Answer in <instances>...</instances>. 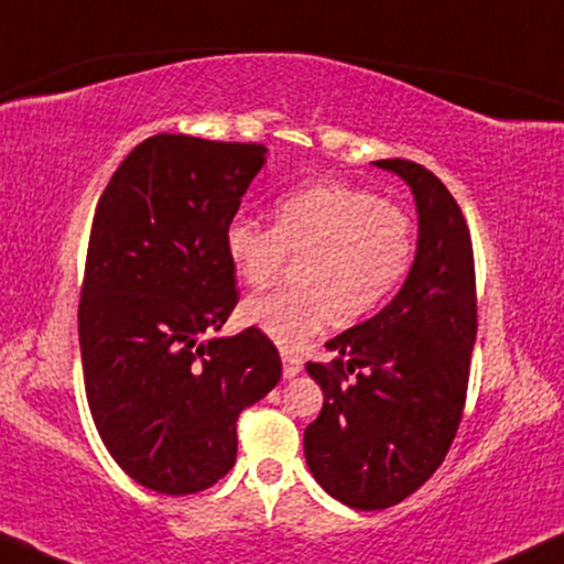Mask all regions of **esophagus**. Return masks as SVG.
I'll return each mask as SVG.
<instances>
[{"instance_id":"esophagus-1","label":"esophagus","mask_w":564,"mask_h":564,"mask_svg":"<svg viewBox=\"0 0 564 564\" xmlns=\"http://www.w3.org/2000/svg\"><path fill=\"white\" fill-rule=\"evenodd\" d=\"M303 372V359L295 357V354H282V375L284 380H292Z\"/></svg>"}]
</instances>
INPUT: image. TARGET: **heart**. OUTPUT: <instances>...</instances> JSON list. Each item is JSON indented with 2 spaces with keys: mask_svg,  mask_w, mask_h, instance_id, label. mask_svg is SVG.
I'll return each instance as SVG.
<instances>
[{
  "mask_svg": "<svg viewBox=\"0 0 564 564\" xmlns=\"http://www.w3.org/2000/svg\"><path fill=\"white\" fill-rule=\"evenodd\" d=\"M226 257L249 288H267L288 259L300 261L297 290L246 300L243 321L295 351L334 318H365L392 295L413 261V223L400 207L341 182H321L274 205V228L234 218Z\"/></svg>",
  "mask_w": 564,
  "mask_h": 564,
  "instance_id": "heart-1",
  "label": "heart"
}]
</instances>
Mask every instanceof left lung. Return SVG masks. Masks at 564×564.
Masks as SVG:
<instances>
[{
  "instance_id": "1",
  "label": "left lung",
  "mask_w": 564,
  "mask_h": 564,
  "mask_svg": "<svg viewBox=\"0 0 564 564\" xmlns=\"http://www.w3.org/2000/svg\"><path fill=\"white\" fill-rule=\"evenodd\" d=\"M372 164L413 192L411 272L380 313L326 341L336 351L330 365H305L323 390L321 415L305 429V462L328 496L357 511L400 503L442 465L462 421L477 334L473 241L457 199L413 161Z\"/></svg>"
}]
</instances>
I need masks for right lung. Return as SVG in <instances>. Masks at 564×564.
<instances>
[{
    "mask_svg": "<svg viewBox=\"0 0 564 564\" xmlns=\"http://www.w3.org/2000/svg\"><path fill=\"white\" fill-rule=\"evenodd\" d=\"M264 161L261 143L145 138L91 223L79 303L89 411L112 459L164 496L228 475L238 415L282 377L253 326L205 338L238 303L223 236Z\"/></svg>",
    "mask_w": 564,
    "mask_h": 564,
    "instance_id": "add662e5",
    "label": "right lung"
}]
</instances>
